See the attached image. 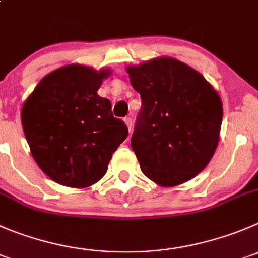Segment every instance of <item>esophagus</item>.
Wrapping results in <instances>:
<instances>
[{
    "mask_svg": "<svg viewBox=\"0 0 258 258\" xmlns=\"http://www.w3.org/2000/svg\"><path fill=\"white\" fill-rule=\"evenodd\" d=\"M124 121H125V124H126L129 132H132V127H133V120H132V117L131 116L124 117Z\"/></svg>",
    "mask_w": 258,
    "mask_h": 258,
    "instance_id": "esophagus-1",
    "label": "esophagus"
}]
</instances>
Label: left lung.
<instances>
[{
  "mask_svg": "<svg viewBox=\"0 0 258 258\" xmlns=\"http://www.w3.org/2000/svg\"><path fill=\"white\" fill-rule=\"evenodd\" d=\"M141 94L132 148L149 180L177 186L207 167L219 142L223 105L198 71L170 57L126 68Z\"/></svg>",
  "mask_w": 258,
  "mask_h": 258,
  "instance_id": "1",
  "label": "left lung"
}]
</instances>
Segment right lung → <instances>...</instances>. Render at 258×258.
<instances>
[{
  "label": "right lung",
  "instance_id": "right-lung-1",
  "mask_svg": "<svg viewBox=\"0 0 258 258\" xmlns=\"http://www.w3.org/2000/svg\"><path fill=\"white\" fill-rule=\"evenodd\" d=\"M110 70L70 64L46 75L21 110L34 159L60 185L83 188L107 171L127 127L114 117L111 102L97 95Z\"/></svg>",
  "mask_w": 258,
  "mask_h": 258
}]
</instances>
